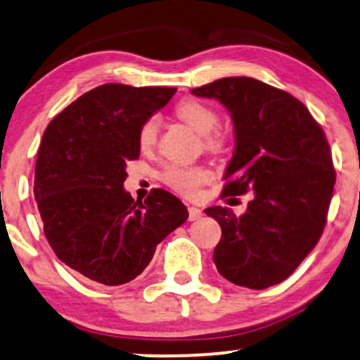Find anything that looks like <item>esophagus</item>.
<instances>
[{
	"label": "esophagus",
	"instance_id": "34e87169",
	"mask_svg": "<svg viewBox=\"0 0 360 360\" xmlns=\"http://www.w3.org/2000/svg\"><path fill=\"white\" fill-rule=\"evenodd\" d=\"M202 214H203V212L198 207H189V219H191V221H195V219L202 218Z\"/></svg>",
	"mask_w": 360,
	"mask_h": 360
}]
</instances>
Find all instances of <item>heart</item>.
<instances>
[{"label": "heart", "mask_w": 360, "mask_h": 360, "mask_svg": "<svg viewBox=\"0 0 360 360\" xmlns=\"http://www.w3.org/2000/svg\"><path fill=\"white\" fill-rule=\"evenodd\" d=\"M174 115L182 122L202 136V146L208 152H221L226 146V134L217 129L219 122L218 112L212 106L198 100H182L176 105ZM158 139V121L152 116L142 122L139 129L137 142L142 152H150ZM212 174L205 168H186V166L171 165L162 173V181L174 192L184 197H197L200 187L210 181Z\"/></svg>", "instance_id": "b5f03b06"}]
</instances>
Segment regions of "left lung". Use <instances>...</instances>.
Returning a JSON list of instances; mask_svg holds the SVG:
<instances>
[{
    "label": "left lung",
    "instance_id": "left-lung-1",
    "mask_svg": "<svg viewBox=\"0 0 360 360\" xmlns=\"http://www.w3.org/2000/svg\"><path fill=\"white\" fill-rule=\"evenodd\" d=\"M231 112L236 148L221 198L254 191L248 212L210 207L221 226L213 252L219 275L266 289L286 280L317 245L336 171L323 129L296 96L252 77H224L192 89Z\"/></svg>",
    "mask_w": 360,
    "mask_h": 360
}]
</instances>
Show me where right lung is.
Wrapping results in <instances>:
<instances>
[{"instance_id": "obj_1", "label": "right lung", "mask_w": 360, "mask_h": 360, "mask_svg": "<svg viewBox=\"0 0 360 360\" xmlns=\"http://www.w3.org/2000/svg\"><path fill=\"white\" fill-rule=\"evenodd\" d=\"M174 87L103 84L53 117L35 163L34 194L58 259L95 283L120 286L146 270L162 240L189 213L178 197L124 191L126 163L141 153L142 122Z\"/></svg>"}]
</instances>
